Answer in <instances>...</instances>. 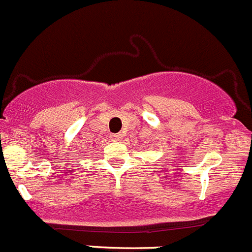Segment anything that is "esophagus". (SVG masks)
<instances>
[{"instance_id":"1","label":"esophagus","mask_w":252,"mask_h":252,"mask_svg":"<svg viewBox=\"0 0 252 252\" xmlns=\"http://www.w3.org/2000/svg\"><path fill=\"white\" fill-rule=\"evenodd\" d=\"M113 138L115 139V141H120V139L123 138V134H121V133H116V134H114Z\"/></svg>"}]
</instances>
